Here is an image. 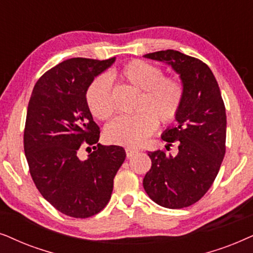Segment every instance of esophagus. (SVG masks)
Returning a JSON list of instances; mask_svg holds the SVG:
<instances>
[{"mask_svg":"<svg viewBox=\"0 0 253 253\" xmlns=\"http://www.w3.org/2000/svg\"><path fill=\"white\" fill-rule=\"evenodd\" d=\"M136 153H137V150L134 149V148H129V147L126 148V155H127V157H128V158L133 157Z\"/></svg>","mask_w":253,"mask_h":253,"instance_id":"esophagus-1","label":"esophagus"}]
</instances>
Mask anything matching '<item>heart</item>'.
I'll return each mask as SVG.
<instances>
[{"label": "heart", "mask_w": 253, "mask_h": 253, "mask_svg": "<svg viewBox=\"0 0 253 253\" xmlns=\"http://www.w3.org/2000/svg\"><path fill=\"white\" fill-rule=\"evenodd\" d=\"M140 91L134 116L118 117L107 125L105 136L111 143L137 147L154 132L156 121L171 124L179 113L184 99V87L172 77H164L161 68L141 60H133L112 74ZM86 103L96 118L105 120L116 111L112 87L105 76L97 77L86 90Z\"/></svg>", "instance_id": "b5f03b06"}]
</instances>
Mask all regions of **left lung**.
<instances>
[{
	"instance_id": "obj_1",
	"label": "left lung",
	"mask_w": 253,
	"mask_h": 253,
	"mask_svg": "<svg viewBox=\"0 0 253 253\" xmlns=\"http://www.w3.org/2000/svg\"><path fill=\"white\" fill-rule=\"evenodd\" d=\"M143 56L170 66L184 87L177 126L162 134L168 146L177 141L178 154L148 151L151 169L143 178L144 191L151 200L179 210L200 200L217 176L225 153L224 103L213 73L199 59L173 49Z\"/></svg>"
}]
</instances>
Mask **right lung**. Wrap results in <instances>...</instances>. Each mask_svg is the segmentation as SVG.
<instances>
[{
  "mask_svg": "<svg viewBox=\"0 0 253 253\" xmlns=\"http://www.w3.org/2000/svg\"><path fill=\"white\" fill-rule=\"evenodd\" d=\"M114 61L66 60L40 77L29 102L24 151L30 173L42 197L72 217H90L106 206L126 158L123 147L98 143L99 127L86 103L90 83ZM83 142L94 146L84 161L78 157Z\"/></svg>",
  "mask_w": 253,
  "mask_h": 253,
  "instance_id": "right-lung-1",
  "label": "right lung"
}]
</instances>
